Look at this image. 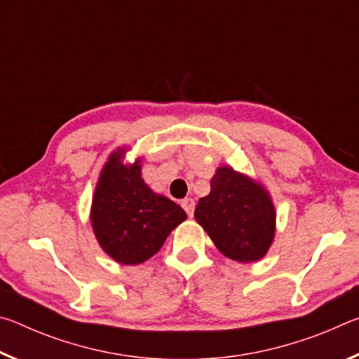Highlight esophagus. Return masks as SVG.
Wrapping results in <instances>:
<instances>
[{
	"label": "esophagus",
	"instance_id": "34e87169",
	"mask_svg": "<svg viewBox=\"0 0 359 359\" xmlns=\"http://www.w3.org/2000/svg\"><path fill=\"white\" fill-rule=\"evenodd\" d=\"M182 208L188 214V217H193V212H194V201L191 198H185L184 201H182Z\"/></svg>",
	"mask_w": 359,
	"mask_h": 359
}]
</instances>
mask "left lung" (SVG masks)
Wrapping results in <instances>:
<instances>
[{
    "label": "left lung",
    "mask_w": 359,
    "mask_h": 359,
    "mask_svg": "<svg viewBox=\"0 0 359 359\" xmlns=\"http://www.w3.org/2000/svg\"><path fill=\"white\" fill-rule=\"evenodd\" d=\"M194 218L224 257L255 263L266 257L277 231L276 205L258 179L222 165L210 179V193L199 199Z\"/></svg>",
    "instance_id": "8db88e82"
}]
</instances>
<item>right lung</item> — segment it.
Here are the masks:
<instances>
[{"mask_svg":"<svg viewBox=\"0 0 359 359\" xmlns=\"http://www.w3.org/2000/svg\"><path fill=\"white\" fill-rule=\"evenodd\" d=\"M128 145L109 154L90 208V224L102 252L118 264L136 266L154 257L185 210L142 179V156L126 161Z\"/></svg>","mask_w":359,"mask_h":359,"instance_id":"right-lung-1","label":"right lung"}]
</instances>
